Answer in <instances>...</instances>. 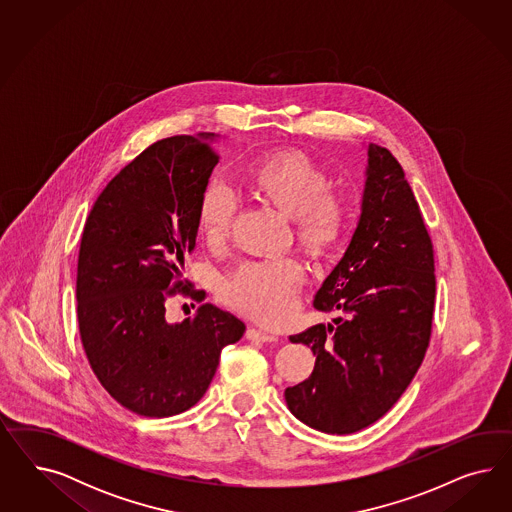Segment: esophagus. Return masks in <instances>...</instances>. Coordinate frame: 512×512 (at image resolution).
I'll return each instance as SVG.
<instances>
[{"mask_svg": "<svg viewBox=\"0 0 512 512\" xmlns=\"http://www.w3.org/2000/svg\"><path fill=\"white\" fill-rule=\"evenodd\" d=\"M246 338L251 341H263V343H270V341H278V336L276 334H272V332H266V330H261V328H248V332H246Z\"/></svg>", "mask_w": 512, "mask_h": 512, "instance_id": "obj_1", "label": "esophagus"}]
</instances>
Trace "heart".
<instances>
[{
	"mask_svg": "<svg viewBox=\"0 0 512 512\" xmlns=\"http://www.w3.org/2000/svg\"><path fill=\"white\" fill-rule=\"evenodd\" d=\"M249 191L295 219L298 246L313 259L334 253L349 229V204L330 191L332 178L317 159L300 150H281L255 159L246 171ZM236 197L221 182L202 189L197 210L206 242H223L233 227ZM304 281L302 264L274 257L238 264L221 285L227 306L266 325L283 323L296 306Z\"/></svg>",
	"mask_w": 512,
	"mask_h": 512,
	"instance_id": "heart-1",
	"label": "heart"
}]
</instances>
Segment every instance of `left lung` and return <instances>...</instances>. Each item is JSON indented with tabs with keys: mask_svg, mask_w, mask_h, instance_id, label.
Here are the masks:
<instances>
[{
	"mask_svg": "<svg viewBox=\"0 0 512 512\" xmlns=\"http://www.w3.org/2000/svg\"><path fill=\"white\" fill-rule=\"evenodd\" d=\"M357 231L313 306L334 325L291 336L315 355L310 377L285 388L296 419L325 434H355L400 400L432 336V238L398 159L370 144Z\"/></svg>",
	"mask_w": 512,
	"mask_h": 512,
	"instance_id": "obj_1",
	"label": "left lung"
}]
</instances>
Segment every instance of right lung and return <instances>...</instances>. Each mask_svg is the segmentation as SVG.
I'll return each instance as SVG.
<instances>
[{"label":"right lung","mask_w":512,"mask_h":512,"mask_svg":"<svg viewBox=\"0 0 512 512\" xmlns=\"http://www.w3.org/2000/svg\"><path fill=\"white\" fill-rule=\"evenodd\" d=\"M208 137L150 144L118 172L86 219L77 268L78 330L95 377L140 417H172L201 400L223 347L246 325L182 278L197 244L202 189L219 161ZM182 294L202 306L182 324L164 304Z\"/></svg>","instance_id":"add662e5"}]
</instances>
